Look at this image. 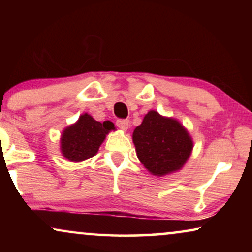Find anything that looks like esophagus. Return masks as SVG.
Listing matches in <instances>:
<instances>
[{
  "label": "esophagus",
  "instance_id": "obj_1",
  "mask_svg": "<svg viewBox=\"0 0 252 252\" xmlns=\"http://www.w3.org/2000/svg\"><path fill=\"white\" fill-rule=\"evenodd\" d=\"M116 124H117V126H118L120 129L126 130L127 128H128V126H129V120H127V119H118L116 122Z\"/></svg>",
  "mask_w": 252,
  "mask_h": 252
}]
</instances>
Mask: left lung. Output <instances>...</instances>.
Here are the masks:
<instances>
[{
    "label": "left lung",
    "mask_w": 252,
    "mask_h": 252,
    "mask_svg": "<svg viewBox=\"0 0 252 252\" xmlns=\"http://www.w3.org/2000/svg\"><path fill=\"white\" fill-rule=\"evenodd\" d=\"M137 158L151 174L163 177L179 171L190 157L192 140L178 120L151 110L133 132Z\"/></svg>",
    "instance_id": "obj_1"
}]
</instances>
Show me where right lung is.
<instances>
[{"instance_id":"1","label":"right lung","mask_w":252,"mask_h":252,"mask_svg":"<svg viewBox=\"0 0 252 252\" xmlns=\"http://www.w3.org/2000/svg\"><path fill=\"white\" fill-rule=\"evenodd\" d=\"M115 129L113 123L96 122L91 115L84 113L78 122L66 127L61 137V150L70 161H82L97 154L106 134Z\"/></svg>"}]
</instances>
